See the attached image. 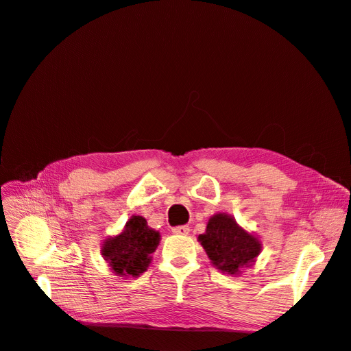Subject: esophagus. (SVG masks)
Wrapping results in <instances>:
<instances>
[{
	"label": "esophagus",
	"mask_w": 351,
	"mask_h": 351,
	"mask_svg": "<svg viewBox=\"0 0 351 351\" xmlns=\"http://www.w3.org/2000/svg\"><path fill=\"white\" fill-rule=\"evenodd\" d=\"M189 226H186V225H182V226H176V228H173L172 229V232L175 233V234H182V236H186L188 233H189Z\"/></svg>",
	"instance_id": "1"
}]
</instances>
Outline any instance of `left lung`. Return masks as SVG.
Here are the masks:
<instances>
[{
	"mask_svg": "<svg viewBox=\"0 0 351 351\" xmlns=\"http://www.w3.org/2000/svg\"><path fill=\"white\" fill-rule=\"evenodd\" d=\"M197 241L204 246L210 263L222 273L239 276L242 267L250 266L259 253L262 243L254 234L246 232L228 213L213 215L206 232Z\"/></svg>",
	"mask_w": 351,
	"mask_h": 351,
	"instance_id": "left-lung-1",
	"label": "left lung"
}]
</instances>
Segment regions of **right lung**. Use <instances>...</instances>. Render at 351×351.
<instances>
[{
	"mask_svg": "<svg viewBox=\"0 0 351 351\" xmlns=\"http://www.w3.org/2000/svg\"><path fill=\"white\" fill-rule=\"evenodd\" d=\"M159 241V232L147 226L145 217L132 216L119 234L105 239L101 253L118 276L138 278L152 262Z\"/></svg>",
	"mask_w": 351,
	"mask_h": 351,
	"instance_id": "right-lung-1",
	"label": "right lung"
}]
</instances>
